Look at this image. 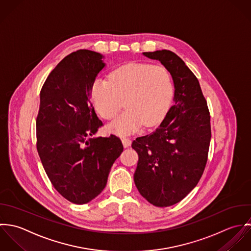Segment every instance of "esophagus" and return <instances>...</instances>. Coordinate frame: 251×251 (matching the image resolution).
I'll use <instances>...</instances> for the list:
<instances>
[{"label":"esophagus","instance_id":"1","mask_svg":"<svg viewBox=\"0 0 251 251\" xmlns=\"http://www.w3.org/2000/svg\"><path fill=\"white\" fill-rule=\"evenodd\" d=\"M122 144H123V147L126 149V148H129L130 146H131V141L129 140V139H127V138H123L122 140Z\"/></svg>","mask_w":251,"mask_h":251}]
</instances>
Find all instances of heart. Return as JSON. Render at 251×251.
<instances>
[{
    "label": "heart",
    "instance_id": "1",
    "mask_svg": "<svg viewBox=\"0 0 251 251\" xmlns=\"http://www.w3.org/2000/svg\"><path fill=\"white\" fill-rule=\"evenodd\" d=\"M173 81L163 67L130 63L115 70L110 79L98 77L92 85V99L101 117L112 118L121 108L126 110L114 118L108 129L116 135L128 136L144 124H156L166 112L173 95Z\"/></svg>",
    "mask_w": 251,
    "mask_h": 251
}]
</instances>
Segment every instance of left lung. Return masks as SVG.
I'll return each mask as SVG.
<instances>
[{"label":"left lung","instance_id":"left-lung-1","mask_svg":"<svg viewBox=\"0 0 251 251\" xmlns=\"http://www.w3.org/2000/svg\"><path fill=\"white\" fill-rule=\"evenodd\" d=\"M143 55L166 68L175 87L174 103L159 127L132 144L139 155L135 184L144 198L164 207L180 201L198 184L207 160L210 116L197 77L176 53Z\"/></svg>","mask_w":251,"mask_h":251}]
</instances>
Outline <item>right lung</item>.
I'll return each mask as SVG.
<instances>
[{
    "label": "right lung",
    "mask_w": 251,
    "mask_h": 251,
    "mask_svg": "<svg viewBox=\"0 0 251 251\" xmlns=\"http://www.w3.org/2000/svg\"><path fill=\"white\" fill-rule=\"evenodd\" d=\"M102 59L87 50L71 53L54 68L40 94L37 150L54 188L77 204L100 194L123 151L116 136L92 138L102 125L91 103L92 85L105 67Z\"/></svg>",
    "instance_id": "add662e5"
}]
</instances>
